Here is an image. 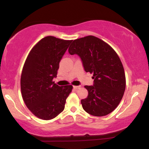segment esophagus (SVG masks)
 <instances>
[{"label":"esophagus","instance_id":"obj_1","mask_svg":"<svg viewBox=\"0 0 149 149\" xmlns=\"http://www.w3.org/2000/svg\"><path fill=\"white\" fill-rule=\"evenodd\" d=\"M73 87H74V89H80L81 88V86H73Z\"/></svg>","mask_w":149,"mask_h":149}]
</instances>
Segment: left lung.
<instances>
[{"label":"left lung","mask_w":149,"mask_h":149,"mask_svg":"<svg viewBox=\"0 0 149 149\" xmlns=\"http://www.w3.org/2000/svg\"><path fill=\"white\" fill-rule=\"evenodd\" d=\"M70 55L80 57L86 72L93 74V85H85L87 98L81 100L83 109L93 116L102 117L113 112L125 89V75L117 53L107 42L93 36L74 40Z\"/></svg>","instance_id":"obj_1"}]
</instances>
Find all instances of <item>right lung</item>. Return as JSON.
<instances>
[{"label": "right lung", "instance_id": "obj_1", "mask_svg": "<svg viewBox=\"0 0 149 149\" xmlns=\"http://www.w3.org/2000/svg\"><path fill=\"white\" fill-rule=\"evenodd\" d=\"M72 40L46 36L32 49L21 75V91L26 107L36 117L54 119L64 111L72 85L59 86L53 81L59 64Z\"/></svg>", "mask_w": 149, "mask_h": 149}]
</instances>
